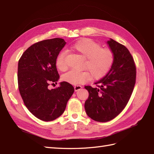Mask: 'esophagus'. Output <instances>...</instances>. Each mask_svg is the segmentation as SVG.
I'll return each instance as SVG.
<instances>
[{
  "label": "esophagus",
  "mask_w": 154,
  "mask_h": 154,
  "mask_svg": "<svg viewBox=\"0 0 154 154\" xmlns=\"http://www.w3.org/2000/svg\"><path fill=\"white\" fill-rule=\"evenodd\" d=\"M81 89H82V87H81V85H75V87H74L75 91H77Z\"/></svg>",
  "instance_id": "34e87169"
}]
</instances>
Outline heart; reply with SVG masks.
I'll list each match as a JSON object with an SVG mask.
<instances>
[{"instance_id":"b5f03b06","label":"heart","mask_w":154,"mask_h":154,"mask_svg":"<svg viewBox=\"0 0 154 154\" xmlns=\"http://www.w3.org/2000/svg\"><path fill=\"white\" fill-rule=\"evenodd\" d=\"M72 50L79 54L85 60L83 67L87 71H79L71 70L62 76V79L72 85L86 83L92 77L98 79L104 76L112 67L114 55L109 49L101 48V46L89 39H83L77 42L71 46ZM65 51L58 54L55 65L59 70L65 71L67 69L65 63Z\"/></svg>"}]
</instances>
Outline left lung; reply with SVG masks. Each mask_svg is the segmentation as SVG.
Here are the masks:
<instances>
[{
  "mask_svg": "<svg viewBox=\"0 0 154 154\" xmlns=\"http://www.w3.org/2000/svg\"><path fill=\"white\" fill-rule=\"evenodd\" d=\"M114 55V62L108 73L94 84L85 86L89 97L85 109L91 119L105 122L122 112L130 99L136 83V66L134 59L124 45L110 38L106 42Z\"/></svg>",
  "mask_w": 154,
  "mask_h": 154,
  "instance_id": "left-lung-1",
  "label": "left lung"
}]
</instances>
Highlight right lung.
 I'll return each mask as SVG.
<instances>
[{
	"mask_svg": "<svg viewBox=\"0 0 154 154\" xmlns=\"http://www.w3.org/2000/svg\"><path fill=\"white\" fill-rule=\"evenodd\" d=\"M65 44L63 39L58 38L37 42L18 61V89L24 104L33 115L46 122L63 113L74 92L73 87L65 81L57 88L49 89L50 83L60 79L55 60Z\"/></svg>",
	"mask_w": 154,
	"mask_h": 154,
	"instance_id": "1",
	"label": "right lung"
}]
</instances>
